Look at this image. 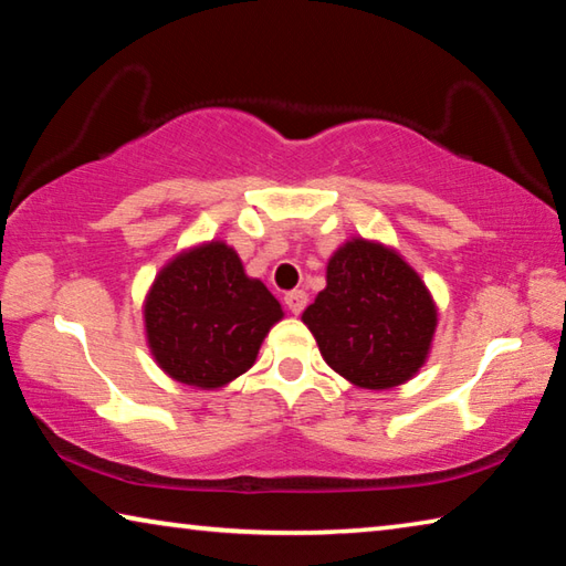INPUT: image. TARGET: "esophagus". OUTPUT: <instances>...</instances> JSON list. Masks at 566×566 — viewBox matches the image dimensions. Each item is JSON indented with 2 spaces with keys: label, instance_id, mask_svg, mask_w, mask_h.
Masks as SVG:
<instances>
[{
  "label": "esophagus",
  "instance_id": "1",
  "mask_svg": "<svg viewBox=\"0 0 566 566\" xmlns=\"http://www.w3.org/2000/svg\"><path fill=\"white\" fill-rule=\"evenodd\" d=\"M284 304H286V310H290L292 314H302L304 306H306V294L302 290L286 292L284 294Z\"/></svg>",
  "mask_w": 566,
  "mask_h": 566
}]
</instances>
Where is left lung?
I'll return each mask as SVG.
<instances>
[{
	"label": "left lung",
	"mask_w": 566,
	"mask_h": 566,
	"mask_svg": "<svg viewBox=\"0 0 566 566\" xmlns=\"http://www.w3.org/2000/svg\"><path fill=\"white\" fill-rule=\"evenodd\" d=\"M324 361L364 389H389L424 364L437 310L417 272L381 244L354 239L329 260L327 290L306 306Z\"/></svg>",
	"instance_id": "8db88e82"
}]
</instances>
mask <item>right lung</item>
Instances as JSON below:
<instances>
[{
	"instance_id": "obj_1",
	"label": "right lung",
	"mask_w": 566,
	"mask_h": 566,
	"mask_svg": "<svg viewBox=\"0 0 566 566\" xmlns=\"http://www.w3.org/2000/svg\"><path fill=\"white\" fill-rule=\"evenodd\" d=\"M282 306L222 242L191 249L159 272L145 304L159 367L181 385L217 389L252 367Z\"/></svg>"
}]
</instances>
